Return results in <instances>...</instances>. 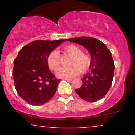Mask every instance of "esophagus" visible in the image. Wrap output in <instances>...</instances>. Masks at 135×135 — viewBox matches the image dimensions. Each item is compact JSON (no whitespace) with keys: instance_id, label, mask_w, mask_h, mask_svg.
Listing matches in <instances>:
<instances>
[{"instance_id":"1","label":"esophagus","mask_w":135,"mask_h":135,"mask_svg":"<svg viewBox=\"0 0 135 135\" xmlns=\"http://www.w3.org/2000/svg\"><path fill=\"white\" fill-rule=\"evenodd\" d=\"M63 79L66 80H69V81H72L73 79H70V78H64Z\"/></svg>"}]
</instances>
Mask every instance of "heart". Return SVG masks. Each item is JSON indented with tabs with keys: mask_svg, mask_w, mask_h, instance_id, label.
I'll return each mask as SVG.
<instances>
[{
	"mask_svg": "<svg viewBox=\"0 0 135 135\" xmlns=\"http://www.w3.org/2000/svg\"><path fill=\"white\" fill-rule=\"evenodd\" d=\"M63 51L72 56L71 66L68 67L59 68L56 74L60 78H70L79 75L80 72H86L89 69L91 60L89 55L82 52V49L74 44H70L64 47ZM47 63L49 69L56 70L60 65V57L58 52L52 51L47 57Z\"/></svg>",
	"mask_w": 135,
	"mask_h": 135,
	"instance_id": "1",
	"label": "heart"
}]
</instances>
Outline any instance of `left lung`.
Here are the masks:
<instances>
[{"label": "left lung", "mask_w": 135, "mask_h": 135, "mask_svg": "<svg viewBox=\"0 0 135 135\" xmlns=\"http://www.w3.org/2000/svg\"><path fill=\"white\" fill-rule=\"evenodd\" d=\"M66 41L86 47L91 56L89 72L81 79L83 85L75 89V92L87 102L100 100L106 95L112 85L115 68L112 53L104 43L91 37L69 38Z\"/></svg>", "instance_id": "obj_1"}]
</instances>
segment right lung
I'll list each match as a JSON object with an SVG mask.
<instances>
[{"label": "right lung", "instance_id": "1", "mask_svg": "<svg viewBox=\"0 0 135 135\" xmlns=\"http://www.w3.org/2000/svg\"><path fill=\"white\" fill-rule=\"evenodd\" d=\"M65 40L35 41L20 49L14 61L15 89L28 104L39 106L55 95L61 79L50 72L47 57Z\"/></svg>", "mask_w": 135, "mask_h": 135}]
</instances>
